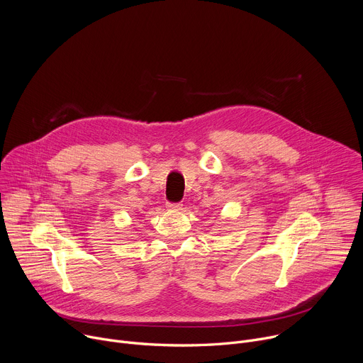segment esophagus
<instances>
[{
    "mask_svg": "<svg viewBox=\"0 0 363 363\" xmlns=\"http://www.w3.org/2000/svg\"><path fill=\"white\" fill-rule=\"evenodd\" d=\"M168 208L169 210H181L182 205L178 202H168Z\"/></svg>",
    "mask_w": 363,
    "mask_h": 363,
    "instance_id": "esophagus-1",
    "label": "esophagus"
}]
</instances>
